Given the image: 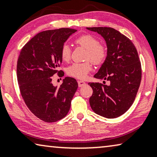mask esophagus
I'll return each instance as SVG.
<instances>
[{"mask_svg":"<svg viewBox=\"0 0 157 157\" xmlns=\"http://www.w3.org/2000/svg\"><path fill=\"white\" fill-rule=\"evenodd\" d=\"M78 86L79 87H82V86H84V85H85V82L84 81H82V80H78Z\"/></svg>","mask_w":157,"mask_h":157,"instance_id":"esophagus-1","label":"esophagus"}]
</instances>
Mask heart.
Instances as JSON below:
<instances>
[{"instance_id": "1", "label": "heart", "mask_w": 157, "mask_h": 157, "mask_svg": "<svg viewBox=\"0 0 157 157\" xmlns=\"http://www.w3.org/2000/svg\"><path fill=\"white\" fill-rule=\"evenodd\" d=\"M75 43L87 50L86 59H90L96 65L101 64L107 57V50L105 46L99 43L98 40L91 35H82L76 40ZM60 56L62 59L65 62L70 59L71 50L67 44H64L62 47ZM92 69V65L90 62L76 63L68 67L67 72L70 76L77 79H84L87 78Z\"/></svg>"}]
</instances>
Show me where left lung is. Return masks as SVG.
<instances>
[{"instance_id":"1","label":"left lung","mask_w":157,"mask_h":157,"mask_svg":"<svg viewBox=\"0 0 157 157\" xmlns=\"http://www.w3.org/2000/svg\"><path fill=\"white\" fill-rule=\"evenodd\" d=\"M86 28L98 33L105 40L107 57L94 77L109 82L108 85L89 83L93 90L90 107L104 117H118L129 109L140 87L142 68L137 51L128 37L114 28Z\"/></svg>"}]
</instances>
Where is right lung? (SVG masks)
I'll return each mask as SVG.
<instances>
[{"instance_id":"add662e5","label":"right lung","mask_w":157,"mask_h":157,"mask_svg":"<svg viewBox=\"0 0 157 157\" xmlns=\"http://www.w3.org/2000/svg\"><path fill=\"white\" fill-rule=\"evenodd\" d=\"M70 28L45 30L33 37L22 48L17 63L20 91L25 105L37 118L46 122H57L67 115L78 89L76 79L66 77L60 86H54L52 76L58 73L63 62L61 48L70 35Z\"/></svg>"}]
</instances>
